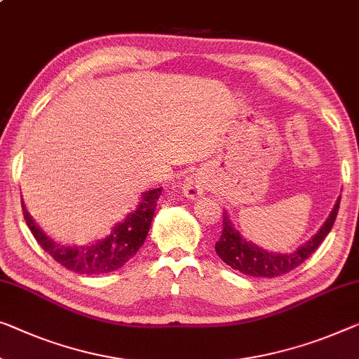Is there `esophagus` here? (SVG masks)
Listing matches in <instances>:
<instances>
[{"mask_svg": "<svg viewBox=\"0 0 359 359\" xmlns=\"http://www.w3.org/2000/svg\"><path fill=\"white\" fill-rule=\"evenodd\" d=\"M182 190H184V195L189 198V200H195V198L203 194V182L196 177V175H190L184 180V185H182Z\"/></svg>", "mask_w": 359, "mask_h": 359, "instance_id": "obj_1", "label": "esophagus"}]
</instances>
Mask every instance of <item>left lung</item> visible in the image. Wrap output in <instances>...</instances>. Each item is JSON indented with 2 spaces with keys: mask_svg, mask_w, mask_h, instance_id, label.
Segmentation results:
<instances>
[{
  "mask_svg": "<svg viewBox=\"0 0 359 359\" xmlns=\"http://www.w3.org/2000/svg\"><path fill=\"white\" fill-rule=\"evenodd\" d=\"M340 198L337 200L335 206L324 226L319 229V232L314 237L302 245L297 251L290 255L285 253H269L263 248H258L256 245L242 238L237 231H235L232 222L229 221L227 212L222 214V235L216 243V253L219 255L224 263L229 264L232 269L242 272V274L253 276V277H277L287 274L304 263L311 256L318 247L323 243V240L327 237V233L332 229L337 212H339Z\"/></svg>",
  "mask_w": 359,
  "mask_h": 359,
  "instance_id": "8db88e82",
  "label": "left lung"
}]
</instances>
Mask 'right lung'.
I'll use <instances>...</instances> for the list:
<instances>
[{
	"mask_svg": "<svg viewBox=\"0 0 359 359\" xmlns=\"http://www.w3.org/2000/svg\"><path fill=\"white\" fill-rule=\"evenodd\" d=\"M161 191V187L145 191L137 210L128 212L124 221L116 224L108 237L95 243L83 245V247H64L61 243L53 242L32 221L24 205L22 211L27 226L34 233L35 240L56 263L77 274L100 276L119 269L137 255L148 235Z\"/></svg>",
	"mask_w": 359,
	"mask_h": 359,
	"instance_id": "right-lung-1",
	"label": "right lung"
}]
</instances>
